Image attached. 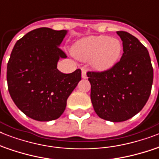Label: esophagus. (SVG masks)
Here are the masks:
<instances>
[{"instance_id":"34e87169","label":"esophagus","mask_w":159,"mask_h":159,"mask_svg":"<svg viewBox=\"0 0 159 159\" xmlns=\"http://www.w3.org/2000/svg\"><path fill=\"white\" fill-rule=\"evenodd\" d=\"M82 78H87V72L85 71V70H82Z\"/></svg>"}]
</instances>
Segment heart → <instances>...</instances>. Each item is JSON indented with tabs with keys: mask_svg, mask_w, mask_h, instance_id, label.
<instances>
[{
	"mask_svg": "<svg viewBox=\"0 0 159 159\" xmlns=\"http://www.w3.org/2000/svg\"><path fill=\"white\" fill-rule=\"evenodd\" d=\"M123 52V43L119 39L109 36H91L78 41L72 46V53L98 71L111 69L119 62Z\"/></svg>",
	"mask_w": 159,
	"mask_h": 159,
	"instance_id": "1",
	"label": "heart"
}]
</instances>
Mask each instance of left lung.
Here are the masks:
<instances>
[{
  "label": "left lung",
  "instance_id": "8db88e82",
  "mask_svg": "<svg viewBox=\"0 0 159 159\" xmlns=\"http://www.w3.org/2000/svg\"><path fill=\"white\" fill-rule=\"evenodd\" d=\"M123 42V55L111 69L87 72L91 100L100 118L122 122L145 106L153 85V70L148 49L130 34L116 32Z\"/></svg>",
  "mask_w": 159,
  "mask_h": 159
}]
</instances>
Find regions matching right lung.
Returning a JSON list of instances; mask_svg holds the SVG:
<instances>
[{
  "label": "right lung",
  "mask_w": 159,
  "mask_h": 159,
  "mask_svg": "<svg viewBox=\"0 0 159 159\" xmlns=\"http://www.w3.org/2000/svg\"><path fill=\"white\" fill-rule=\"evenodd\" d=\"M67 31L39 28L29 32L14 46L7 64V84L16 106L30 118L50 121L63 113L67 100L81 81L82 72L62 73L59 48Z\"/></svg>",
  "instance_id": "add662e5"
}]
</instances>
